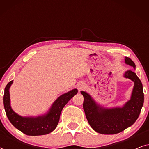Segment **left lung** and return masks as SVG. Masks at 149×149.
Here are the masks:
<instances>
[{"instance_id":"obj_1","label":"left lung","mask_w":149,"mask_h":149,"mask_svg":"<svg viewBox=\"0 0 149 149\" xmlns=\"http://www.w3.org/2000/svg\"><path fill=\"white\" fill-rule=\"evenodd\" d=\"M125 63L135 68L131 59L125 58ZM124 77L134 82L130 100L123 108L105 109L99 107L90 95L81 91L84 97L83 107L88 123L95 132L102 134H115L121 132L133 125L139 117L144 103L142 84L135 72L128 70Z\"/></svg>"}]
</instances>
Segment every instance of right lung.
<instances>
[{
    "label": "right lung",
    "instance_id": "add662e5",
    "mask_svg": "<svg viewBox=\"0 0 149 149\" xmlns=\"http://www.w3.org/2000/svg\"><path fill=\"white\" fill-rule=\"evenodd\" d=\"M13 81L8 83L4 93L3 103L6 115L14 127L28 136L45 135L54 131L58 125L63 108L78 92L74 89L59 97L46 115L36 118L22 117L14 113L10 107L9 89Z\"/></svg>",
    "mask_w": 149,
    "mask_h": 149
}]
</instances>
